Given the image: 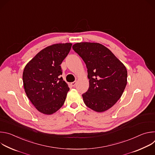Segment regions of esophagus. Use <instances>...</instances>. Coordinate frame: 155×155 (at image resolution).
I'll return each instance as SVG.
<instances>
[{
    "mask_svg": "<svg viewBox=\"0 0 155 155\" xmlns=\"http://www.w3.org/2000/svg\"><path fill=\"white\" fill-rule=\"evenodd\" d=\"M77 84V81H74V82H72L71 83V84L72 86H75V85Z\"/></svg>",
    "mask_w": 155,
    "mask_h": 155,
    "instance_id": "obj_1",
    "label": "esophagus"
}]
</instances>
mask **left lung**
Instances as JSON below:
<instances>
[{
  "label": "left lung",
  "mask_w": 155,
  "mask_h": 155,
  "mask_svg": "<svg viewBox=\"0 0 155 155\" xmlns=\"http://www.w3.org/2000/svg\"><path fill=\"white\" fill-rule=\"evenodd\" d=\"M86 64L90 86L82 94L85 105L97 112L113 107L121 97L127 84L125 65L104 45L80 42L72 46Z\"/></svg>",
  "instance_id": "8db88e82"
}]
</instances>
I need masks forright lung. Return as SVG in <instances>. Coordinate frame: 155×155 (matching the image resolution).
Masks as SVG:
<instances>
[{"mask_svg":"<svg viewBox=\"0 0 155 155\" xmlns=\"http://www.w3.org/2000/svg\"><path fill=\"white\" fill-rule=\"evenodd\" d=\"M71 43H56L38 52L26 65L23 81L25 93L38 112L51 115L63 105L69 87L61 77V64Z\"/></svg>","mask_w":155,"mask_h":155,"instance_id":"add662e5","label":"right lung"}]
</instances>
